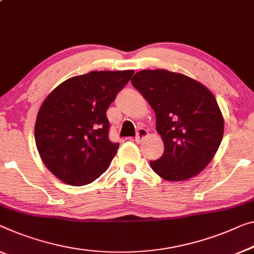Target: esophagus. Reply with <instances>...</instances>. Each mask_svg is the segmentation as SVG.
Segmentation results:
<instances>
[{
	"label": "esophagus",
	"mask_w": 254,
	"mask_h": 254,
	"mask_svg": "<svg viewBox=\"0 0 254 254\" xmlns=\"http://www.w3.org/2000/svg\"><path fill=\"white\" fill-rule=\"evenodd\" d=\"M147 135H149V132H147V130L146 129H143V128H140V129L137 132V135H136V137H135V142L139 143L140 140H142L143 138H145Z\"/></svg>",
	"instance_id": "esophagus-1"
}]
</instances>
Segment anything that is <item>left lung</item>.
<instances>
[{
    "label": "left lung",
    "instance_id": "8db88e82",
    "mask_svg": "<svg viewBox=\"0 0 254 254\" xmlns=\"http://www.w3.org/2000/svg\"><path fill=\"white\" fill-rule=\"evenodd\" d=\"M131 84L155 112L162 157L150 161L160 177L182 182L209 165L224 135V118L211 92L198 81L165 69L136 72Z\"/></svg>",
    "mask_w": 254,
    "mask_h": 254
}]
</instances>
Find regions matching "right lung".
Returning a JSON list of instances; mask_svg holds the SVG:
<instances>
[{
	"mask_svg": "<svg viewBox=\"0 0 254 254\" xmlns=\"http://www.w3.org/2000/svg\"><path fill=\"white\" fill-rule=\"evenodd\" d=\"M132 73L91 71L71 77L44 100L35 124V140L44 165L60 181L86 185L108 169L119 143L109 139L105 112Z\"/></svg>",
	"mask_w": 254,
	"mask_h": 254,
	"instance_id": "obj_1",
	"label": "right lung"
}]
</instances>
